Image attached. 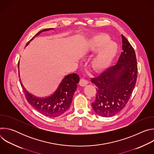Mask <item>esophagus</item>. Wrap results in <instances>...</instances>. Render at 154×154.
I'll use <instances>...</instances> for the list:
<instances>
[{
    "label": "esophagus",
    "mask_w": 154,
    "mask_h": 154,
    "mask_svg": "<svg viewBox=\"0 0 154 154\" xmlns=\"http://www.w3.org/2000/svg\"><path fill=\"white\" fill-rule=\"evenodd\" d=\"M80 85L82 86H86L88 83V82L86 80L84 79H82L80 80Z\"/></svg>",
    "instance_id": "1"
}]
</instances>
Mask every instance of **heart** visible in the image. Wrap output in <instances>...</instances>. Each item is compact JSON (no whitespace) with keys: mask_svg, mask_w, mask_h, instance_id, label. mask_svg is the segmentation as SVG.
<instances>
[{"mask_svg":"<svg viewBox=\"0 0 154 154\" xmlns=\"http://www.w3.org/2000/svg\"><path fill=\"white\" fill-rule=\"evenodd\" d=\"M98 51L91 60V66L95 71L104 69L115 55L117 51L116 44L109 41L104 35H97L88 41L85 47V54H93Z\"/></svg>","mask_w":154,"mask_h":154,"instance_id":"heart-1","label":"heart"}]
</instances>
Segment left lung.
Wrapping results in <instances>:
<instances>
[{
	"label": "left lung",
	"instance_id": "left-lung-1",
	"mask_svg": "<svg viewBox=\"0 0 154 154\" xmlns=\"http://www.w3.org/2000/svg\"><path fill=\"white\" fill-rule=\"evenodd\" d=\"M122 51L116 64L91 80L97 91L92 107L103 117L113 116L122 110L137 82L138 66L134 49L122 35Z\"/></svg>",
	"mask_w": 154,
	"mask_h": 154
}]
</instances>
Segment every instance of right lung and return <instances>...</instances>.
<instances>
[{
  "label": "right lung",
  "mask_w": 154,
  "mask_h": 154,
  "mask_svg": "<svg viewBox=\"0 0 154 154\" xmlns=\"http://www.w3.org/2000/svg\"><path fill=\"white\" fill-rule=\"evenodd\" d=\"M52 29H46L39 31L27 43L42 32ZM18 62V68H19ZM80 78L77 74H70L66 75L57 87L55 91L49 96L39 98L29 94L23 88L24 94L27 102L40 113L43 115L55 118L63 115L69 108L75 91L77 88ZM23 86V84H21Z\"/></svg>",
  "instance_id": "obj_1"
}]
</instances>
